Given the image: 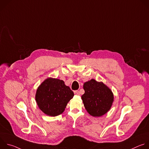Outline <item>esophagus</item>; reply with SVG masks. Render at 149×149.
<instances>
[{
  "instance_id": "34e87169",
  "label": "esophagus",
  "mask_w": 149,
  "mask_h": 149,
  "mask_svg": "<svg viewBox=\"0 0 149 149\" xmlns=\"http://www.w3.org/2000/svg\"><path fill=\"white\" fill-rule=\"evenodd\" d=\"M74 94L77 95H79V91H74Z\"/></svg>"
}]
</instances>
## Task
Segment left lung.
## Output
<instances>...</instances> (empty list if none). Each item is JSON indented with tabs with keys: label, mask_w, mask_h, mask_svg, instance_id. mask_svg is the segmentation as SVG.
Here are the masks:
<instances>
[{
	"label": "left lung",
	"mask_w": 149,
	"mask_h": 149,
	"mask_svg": "<svg viewBox=\"0 0 149 149\" xmlns=\"http://www.w3.org/2000/svg\"><path fill=\"white\" fill-rule=\"evenodd\" d=\"M85 93L81 96L85 109L92 116L101 117L111 109L114 101L111 90L102 82L91 79L84 82Z\"/></svg>",
	"instance_id": "left-lung-1"
}]
</instances>
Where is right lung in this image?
Returning <instances> with one entry per match:
<instances>
[{
    "instance_id": "right-lung-1",
    "label": "right lung",
    "mask_w": 149,
    "mask_h": 149,
    "mask_svg": "<svg viewBox=\"0 0 149 149\" xmlns=\"http://www.w3.org/2000/svg\"><path fill=\"white\" fill-rule=\"evenodd\" d=\"M74 95L73 91L64 81L49 77L38 87L35 100L38 107L44 114L55 117L64 111Z\"/></svg>"
}]
</instances>
